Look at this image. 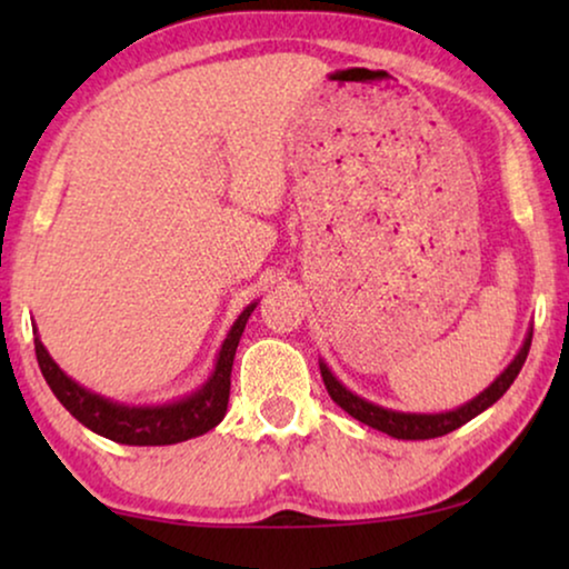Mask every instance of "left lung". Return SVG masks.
<instances>
[{
    "label": "left lung",
    "instance_id": "left-lung-1",
    "mask_svg": "<svg viewBox=\"0 0 569 569\" xmlns=\"http://www.w3.org/2000/svg\"><path fill=\"white\" fill-rule=\"evenodd\" d=\"M531 337H533V329H528L523 347L518 349V355L512 357V362L492 380V383L485 388V391H481L479 396H473L471 401L461 403V407H456L450 411H438V415H417V411H396V409L378 407V403L362 399V396L349 391L347 386H341V380H337V376H333V372L329 370V365H326L323 360L318 365H321V378L326 383V391H329L331 399L337 401L349 417L360 419L362 425L372 427V430L391 435V438H396V440H430V438H440V435L453 432L466 422H471L473 417H479L481 411L492 407V403L500 399L505 391H508V388L512 386V380L518 378L520 368H523L528 349H531Z\"/></svg>",
    "mask_w": 569,
    "mask_h": 569
}]
</instances>
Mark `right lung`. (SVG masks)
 <instances>
[{
    "mask_svg": "<svg viewBox=\"0 0 569 569\" xmlns=\"http://www.w3.org/2000/svg\"><path fill=\"white\" fill-rule=\"evenodd\" d=\"M256 306L259 302H251L230 326L220 355H217L214 370L209 372L204 383L183 399L158 403V407H129V403L106 399V396L80 386L53 362L38 331H33L36 357L46 383L61 401V407L88 430L121 442V446H173V442L199 438L222 422L230 399L232 360H236L238 341L243 337V329Z\"/></svg>",
    "mask_w": 569,
    "mask_h": 569,
    "instance_id": "right-lung-1",
    "label": "right lung"
}]
</instances>
